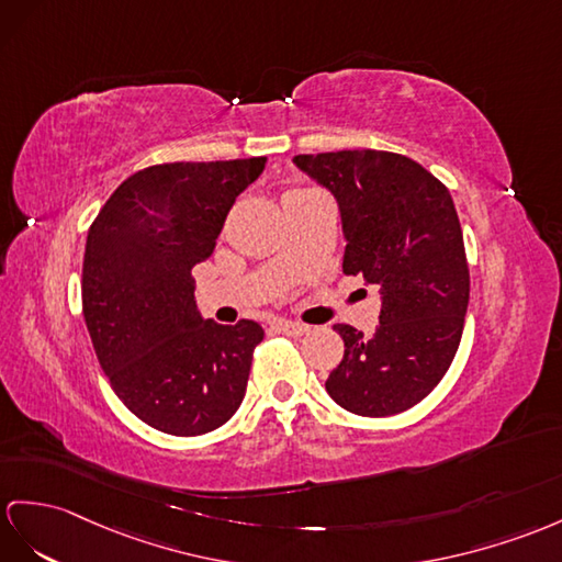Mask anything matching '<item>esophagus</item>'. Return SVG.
I'll return each mask as SVG.
<instances>
[{
  "label": "esophagus",
  "mask_w": 562,
  "mask_h": 562,
  "mask_svg": "<svg viewBox=\"0 0 562 562\" xmlns=\"http://www.w3.org/2000/svg\"><path fill=\"white\" fill-rule=\"evenodd\" d=\"M277 331L285 336H303L310 331V326L300 324V322H277Z\"/></svg>",
  "instance_id": "1"
}]
</instances>
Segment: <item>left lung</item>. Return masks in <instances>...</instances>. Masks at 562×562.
Segmentation results:
<instances>
[{
    "instance_id": "8db88e82",
    "label": "left lung",
    "mask_w": 562,
    "mask_h": 562,
    "mask_svg": "<svg viewBox=\"0 0 562 562\" xmlns=\"http://www.w3.org/2000/svg\"><path fill=\"white\" fill-rule=\"evenodd\" d=\"M293 161L338 200L348 240L344 273L381 291L372 336L334 326L346 352L326 391L362 417L405 413L443 379L462 338L470 267L453 198L422 164L384 149Z\"/></svg>"
}]
</instances>
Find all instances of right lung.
Instances as JSON below:
<instances>
[{
  "label": "right lung",
  "mask_w": 562,
  "mask_h": 562,
  "mask_svg": "<svg viewBox=\"0 0 562 562\" xmlns=\"http://www.w3.org/2000/svg\"><path fill=\"white\" fill-rule=\"evenodd\" d=\"M267 157L155 164L128 176L88 231L83 317L119 401L171 436L222 427L243 403L262 326L202 319L193 267Z\"/></svg>",
  "instance_id": "right-lung-1"
}]
</instances>
